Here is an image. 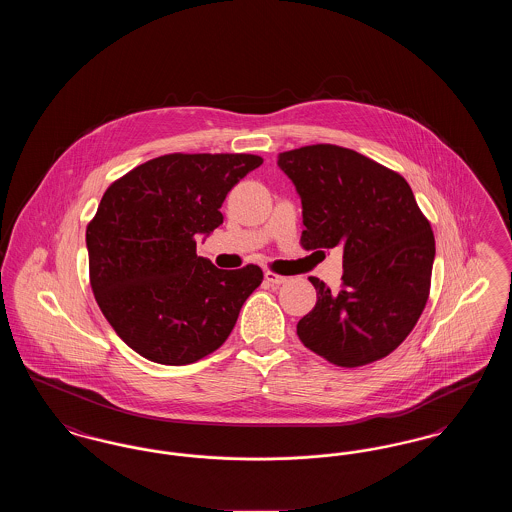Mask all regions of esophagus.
<instances>
[{"label": "esophagus", "instance_id": "1", "mask_svg": "<svg viewBox=\"0 0 512 512\" xmlns=\"http://www.w3.org/2000/svg\"><path fill=\"white\" fill-rule=\"evenodd\" d=\"M265 280H267L268 284H272V286H280V284H286V282H288L286 276H278V274H274V272H270V270L265 272Z\"/></svg>", "mask_w": 512, "mask_h": 512}]
</instances>
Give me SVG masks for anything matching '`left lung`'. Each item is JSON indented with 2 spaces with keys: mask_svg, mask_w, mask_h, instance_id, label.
<instances>
[{
  "mask_svg": "<svg viewBox=\"0 0 512 512\" xmlns=\"http://www.w3.org/2000/svg\"><path fill=\"white\" fill-rule=\"evenodd\" d=\"M278 167L303 207L305 249L343 251L340 292L311 276L317 305L297 322L305 347L338 366L390 355L422 315L436 242L407 180L345 147L284 151Z\"/></svg>",
  "mask_w": 512,
  "mask_h": 512,
  "instance_id": "8db88e82",
  "label": "left lung"
}]
</instances>
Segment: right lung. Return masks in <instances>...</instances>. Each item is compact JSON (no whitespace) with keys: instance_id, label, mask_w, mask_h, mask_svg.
I'll use <instances>...</instances> for the list:
<instances>
[{"instance_id":"right-lung-1","label":"right lung","mask_w":512,"mask_h":512,"mask_svg":"<svg viewBox=\"0 0 512 512\" xmlns=\"http://www.w3.org/2000/svg\"><path fill=\"white\" fill-rule=\"evenodd\" d=\"M245 153H172L111 184L88 224L90 282L99 309L136 353L159 365H190L230 336L263 270H220L195 255L222 224L220 207L247 172Z\"/></svg>"}]
</instances>
